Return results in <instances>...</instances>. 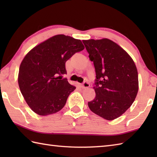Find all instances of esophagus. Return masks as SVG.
Returning a JSON list of instances; mask_svg holds the SVG:
<instances>
[{"instance_id":"obj_1","label":"esophagus","mask_w":157,"mask_h":157,"mask_svg":"<svg viewBox=\"0 0 157 157\" xmlns=\"http://www.w3.org/2000/svg\"><path fill=\"white\" fill-rule=\"evenodd\" d=\"M89 86H90V84H88V82H84V83H83V84H82V88L83 89L88 88H89Z\"/></svg>"}]
</instances>
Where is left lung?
Wrapping results in <instances>:
<instances>
[{"label":"left lung","instance_id":"8db88e82","mask_svg":"<svg viewBox=\"0 0 157 157\" xmlns=\"http://www.w3.org/2000/svg\"><path fill=\"white\" fill-rule=\"evenodd\" d=\"M94 63L96 96L90 109L111 121L128 110L137 96L138 74L134 61L124 49L108 38L82 40Z\"/></svg>","mask_w":157,"mask_h":157}]
</instances>
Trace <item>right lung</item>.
I'll list each match as a JSON object with an SVG mask.
<instances>
[{"mask_svg": "<svg viewBox=\"0 0 157 157\" xmlns=\"http://www.w3.org/2000/svg\"><path fill=\"white\" fill-rule=\"evenodd\" d=\"M84 49L80 40L59 34L36 46L25 56L19 67L18 84L25 102L42 116L59 112L70 93L75 89L62 75L65 63Z\"/></svg>", "mask_w": 157, "mask_h": 157, "instance_id": "add662e5", "label": "right lung"}]
</instances>
